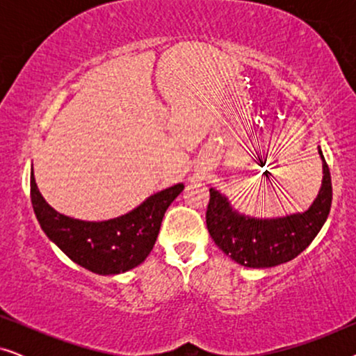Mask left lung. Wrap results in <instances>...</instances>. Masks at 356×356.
I'll use <instances>...</instances> for the list:
<instances>
[{
	"instance_id": "1",
	"label": "left lung",
	"mask_w": 356,
	"mask_h": 356,
	"mask_svg": "<svg viewBox=\"0 0 356 356\" xmlns=\"http://www.w3.org/2000/svg\"><path fill=\"white\" fill-rule=\"evenodd\" d=\"M323 184L318 197L305 212L277 218L243 216L228 199L211 188L206 212L207 230L216 245L233 261L252 269H264L289 262L311 245L332 204V181L323 150Z\"/></svg>"
}]
</instances>
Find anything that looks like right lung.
Masks as SVG:
<instances>
[{"label": "right lung", "instance_id": "obj_1", "mask_svg": "<svg viewBox=\"0 0 356 356\" xmlns=\"http://www.w3.org/2000/svg\"><path fill=\"white\" fill-rule=\"evenodd\" d=\"M184 184L152 196L133 211L104 222H87L56 212L38 191L31 172V199L45 235L76 264L100 275H115L143 264L159 236L162 218Z\"/></svg>", "mask_w": 356, "mask_h": 356}]
</instances>
